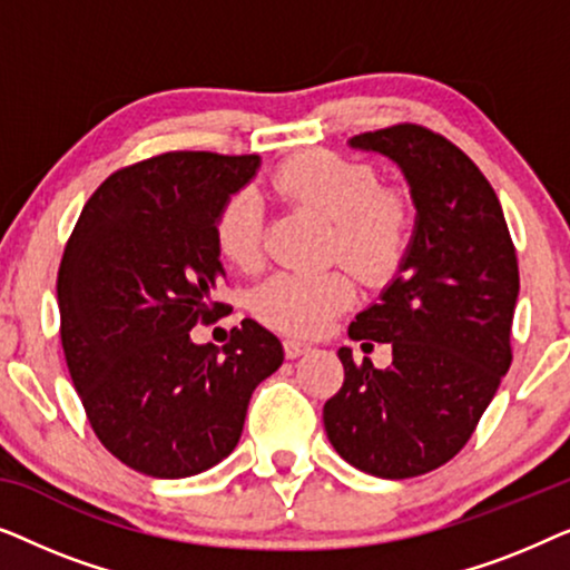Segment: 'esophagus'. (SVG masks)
<instances>
[{
	"instance_id": "obj_1",
	"label": "esophagus",
	"mask_w": 570,
	"mask_h": 570,
	"mask_svg": "<svg viewBox=\"0 0 570 570\" xmlns=\"http://www.w3.org/2000/svg\"><path fill=\"white\" fill-rule=\"evenodd\" d=\"M283 347H285V357H301L303 353H308L311 350V345H306V342H301V340H285L283 342Z\"/></svg>"
}]
</instances>
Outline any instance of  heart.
Masks as SVG:
<instances>
[{
  "label": "heart",
  "mask_w": 570,
  "mask_h": 570,
  "mask_svg": "<svg viewBox=\"0 0 570 570\" xmlns=\"http://www.w3.org/2000/svg\"><path fill=\"white\" fill-rule=\"evenodd\" d=\"M272 191L332 223L330 254L357 275L381 279L410 244L412 213L402 191L384 189L368 163L337 153H303L269 178ZM264 207L252 189L233 191L215 217V244L230 264L254 269L262 259ZM355 285L345 272H279L254 295V314L287 334L322 332L332 316L353 306Z\"/></svg>",
  "instance_id": "heart-1"
}]
</instances>
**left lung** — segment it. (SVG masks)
I'll return each mask as SVG.
<instances>
[{"label": "left lung", "instance_id": "8db88e82", "mask_svg": "<svg viewBox=\"0 0 570 570\" xmlns=\"http://www.w3.org/2000/svg\"><path fill=\"white\" fill-rule=\"evenodd\" d=\"M350 147L394 160L417 215L396 277L347 330L363 345L392 342V365L340 347L345 381L324 428L361 472L417 478L464 449L509 371L517 248L493 186L446 137L394 124Z\"/></svg>", "mask_w": 570, "mask_h": 570}]
</instances>
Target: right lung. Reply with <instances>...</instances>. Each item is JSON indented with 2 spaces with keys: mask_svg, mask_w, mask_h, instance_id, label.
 Listing matches in <instances>:
<instances>
[{
  "mask_svg": "<svg viewBox=\"0 0 570 570\" xmlns=\"http://www.w3.org/2000/svg\"><path fill=\"white\" fill-rule=\"evenodd\" d=\"M259 155L163 153L116 170L82 207L57 298L67 368L98 441L131 470L191 478L236 449L283 345L244 318L223 350L189 332L230 306L215 217Z\"/></svg>",
  "mask_w": 570,
  "mask_h": 570,
  "instance_id": "right-lung-1",
  "label": "right lung"
}]
</instances>
